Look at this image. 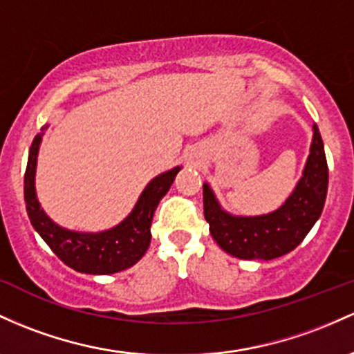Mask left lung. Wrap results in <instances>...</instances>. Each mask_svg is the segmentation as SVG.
Here are the masks:
<instances>
[{"label":"left lung","instance_id":"1","mask_svg":"<svg viewBox=\"0 0 354 354\" xmlns=\"http://www.w3.org/2000/svg\"><path fill=\"white\" fill-rule=\"evenodd\" d=\"M313 142L302 178L292 195L275 212L259 216H234L220 207L209 186L203 185V212L209 234L227 254L243 260H272L294 250L321 216L328 195V162L319 129L313 126Z\"/></svg>","mask_w":354,"mask_h":354}]
</instances>
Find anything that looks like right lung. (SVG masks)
<instances>
[{
	"mask_svg": "<svg viewBox=\"0 0 354 354\" xmlns=\"http://www.w3.org/2000/svg\"><path fill=\"white\" fill-rule=\"evenodd\" d=\"M41 134L35 136L25 171L26 212L35 230L65 266L82 274L106 275L133 267L151 243V221L161 198L168 193L181 168H173L151 180L127 218L99 234H82L58 227L46 216L35 193V169Z\"/></svg>",
	"mask_w": 354,
	"mask_h": 354,
	"instance_id": "1",
	"label": "right lung"
}]
</instances>
